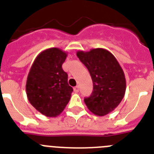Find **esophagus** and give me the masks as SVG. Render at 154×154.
Masks as SVG:
<instances>
[{
	"instance_id": "1",
	"label": "esophagus",
	"mask_w": 154,
	"mask_h": 154,
	"mask_svg": "<svg viewBox=\"0 0 154 154\" xmlns=\"http://www.w3.org/2000/svg\"><path fill=\"white\" fill-rule=\"evenodd\" d=\"M73 89H74V92L77 93V92H79V87L75 86V87H74V88H73Z\"/></svg>"
}]
</instances>
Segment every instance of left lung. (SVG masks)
<instances>
[{"mask_svg": "<svg viewBox=\"0 0 154 154\" xmlns=\"http://www.w3.org/2000/svg\"><path fill=\"white\" fill-rule=\"evenodd\" d=\"M76 55L89 70L93 91L84 102L92 113L103 116L113 111L126 92V78L117 59L108 50L98 48Z\"/></svg>", "mask_w": 154, "mask_h": 154, "instance_id": "left-lung-1", "label": "left lung"}]
</instances>
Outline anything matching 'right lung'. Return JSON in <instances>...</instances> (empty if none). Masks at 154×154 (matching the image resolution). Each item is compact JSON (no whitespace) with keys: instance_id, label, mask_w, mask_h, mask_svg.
I'll return each instance as SVG.
<instances>
[{"instance_id":"add662e5","label":"right lung","mask_w":154,"mask_h":154,"mask_svg":"<svg viewBox=\"0 0 154 154\" xmlns=\"http://www.w3.org/2000/svg\"><path fill=\"white\" fill-rule=\"evenodd\" d=\"M68 53L58 48L42 51L35 58L26 82V94L31 106L48 117L60 115L70 100L73 89L62 64Z\"/></svg>"}]
</instances>
